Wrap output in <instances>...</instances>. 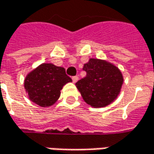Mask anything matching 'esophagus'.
Wrapping results in <instances>:
<instances>
[{"label":"esophagus","mask_w":154,"mask_h":154,"mask_svg":"<svg viewBox=\"0 0 154 154\" xmlns=\"http://www.w3.org/2000/svg\"><path fill=\"white\" fill-rule=\"evenodd\" d=\"M72 81H73V83H77V81H78V77H72Z\"/></svg>","instance_id":"obj_1"}]
</instances>
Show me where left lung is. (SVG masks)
I'll list each match as a JSON object with an SVG mask.
<instances>
[{
  "mask_svg": "<svg viewBox=\"0 0 154 154\" xmlns=\"http://www.w3.org/2000/svg\"><path fill=\"white\" fill-rule=\"evenodd\" d=\"M86 76L76 83L85 102L95 108L104 107L114 102L123 84L122 71L112 63L91 58L84 65Z\"/></svg>",
  "mask_w": 154,
  "mask_h": 154,
  "instance_id": "8db88e82",
  "label": "left lung"
}]
</instances>
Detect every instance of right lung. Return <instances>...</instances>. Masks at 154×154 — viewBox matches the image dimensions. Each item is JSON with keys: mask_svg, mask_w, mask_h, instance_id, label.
Listing matches in <instances>:
<instances>
[{"mask_svg": "<svg viewBox=\"0 0 154 154\" xmlns=\"http://www.w3.org/2000/svg\"><path fill=\"white\" fill-rule=\"evenodd\" d=\"M69 82L72 80L66 75L64 68L42 63L26 75L23 86L31 101L42 107H49L58 100L61 90Z\"/></svg>", "mask_w": 154, "mask_h": 154, "instance_id": "obj_1", "label": "right lung"}]
</instances>
